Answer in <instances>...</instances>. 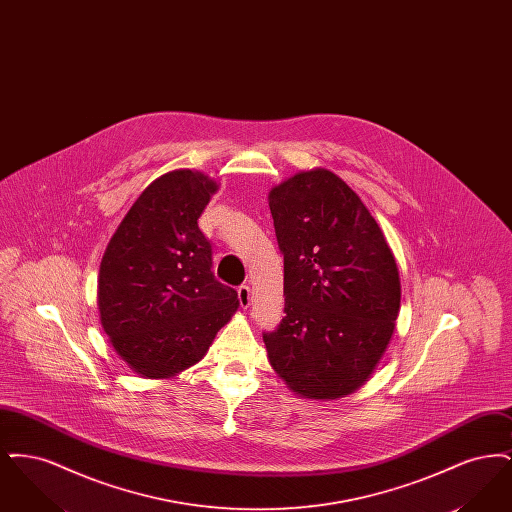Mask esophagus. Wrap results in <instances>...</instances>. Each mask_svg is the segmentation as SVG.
I'll list each match as a JSON object with an SVG mask.
<instances>
[{
	"label": "esophagus",
	"mask_w": 512,
	"mask_h": 512,
	"mask_svg": "<svg viewBox=\"0 0 512 512\" xmlns=\"http://www.w3.org/2000/svg\"><path fill=\"white\" fill-rule=\"evenodd\" d=\"M238 301H240V305L247 309L249 307V303H251V288L247 286V284H242L240 288H238Z\"/></svg>",
	"instance_id": "obj_1"
}]
</instances>
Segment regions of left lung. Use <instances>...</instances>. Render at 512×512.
I'll use <instances>...</instances> for the list:
<instances>
[{"label":"left lung","instance_id":"left-lung-1","mask_svg":"<svg viewBox=\"0 0 512 512\" xmlns=\"http://www.w3.org/2000/svg\"><path fill=\"white\" fill-rule=\"evenodd\" d=\"M284 255V318L263 332L268 361L290 390L336 399L380 361L399 313L390 245L334 172H299L268 195Z\"/></svg>","mask_w":512,"mask_h":512}]
</instances>
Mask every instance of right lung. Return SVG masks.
I'll use <instances>...</instances> for the list:
<instances>
[{
    "mask_svg": "<svg viewBox=\"0 0 512 512\" xmlns=\"http://www.w3.org/2000/svg\"><path fill=\"white\" fill-rule=\"evenodd\" d=\"M215 192L201 172L163 174L130 207L103 255V330L146 378L197 363L238 309V292L215 278L213 245L197 226Z\"/></svg>",
    "mask_w": 512,
    "mask_h": 512,
    "instance_id": "right-lung-1",
    "label": "right lung"
}]
</instances>
